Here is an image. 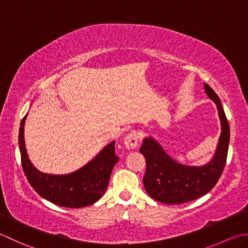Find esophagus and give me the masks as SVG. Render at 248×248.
Segmentation results:
<instances>
[{"label":"esophagus","instance_id":"34e87169","mask_svg":"<svg viewBox=\"0 0 248 248\" xmlns=\"http://www.w3.org/2000/svg\"><path fill=\"white\" fill-rule=\"evenodd\" d=\"M138 141H139V136L136 133L135 130L130 131V133L126 136L124 138V144L125 148L128 150H133L136 149L138 146Z\"/></svg>","mask_w":248,"mask_h":248}]
</instances>
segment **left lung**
<instances>
[{"mask_svg":"<svg viewBox=\"0 0 248 248\" xmlns=\"http://www.w3.org/2000/svg\"><path fill=\"white\" fill-rule=\"evenodd\" d=\"M206 95L215 103L220 120L221 133L214 156L202 166L183 165L166 152L157 140L145 137L140 148L146 161L144 188L156 201L180 204L208 194L223 173L230 140V128L217 94L204 83Z\"/></svg>","mask_w":248,"mask_h":248,"instance_id":"1","label":"left lung"}]
</instances>
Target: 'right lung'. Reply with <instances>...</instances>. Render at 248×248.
<instances>
[{"mask_svg":"<svg viewBox=\"0 0 248 248\" xmlns=\"http://www.w3.org/2000/svg\"><path fill=\"white\" fill-rule=\"evenodd\" d=\"M19 128V149L25 176L36 193L52 203L64 208H82L95 203L105 194L111 172L118 163L114 143L107 144L87 165L68 174H48L39 171L29 158L25 149L24 124Z\"/></svg>","mask_w":248,"mask_h":248,"instance_id":"right-lung-1","label":"right lung"}]
</instances>
